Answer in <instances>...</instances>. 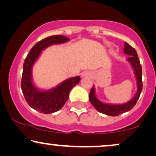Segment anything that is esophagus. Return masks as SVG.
I'll use <instances>...</instances> for the list:
<instances>
[{
	"label": "esophagus",
	"mask_w": 156,
	"mask_h": 156,
	"mask_svg": "<svg viewBox=\"0 0 156 156\" xmlns=\"http://www.w3.org/2000/svg\"><path fill=\"white\" fill-rule=\"evenodd\" d=\"M82 78H91V74L89 72H86L83 73L81 76Z\"/></svg>",
	"instance_id": "34e87169"
}]
</instances>
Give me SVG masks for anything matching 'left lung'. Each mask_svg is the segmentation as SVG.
Here are the masks:
<instances>
[{
	"label": "left lung",
	"instance_id": "8db88e82",
	"mask_svg": "<svg viewBox=\"0 0 156 156\" xmlns=\"http://www.w3.org/2000/svg\"><path fill=\"white\" fill-rule=\"evenodd\" d=\"M123 52L124 54L129 56V57L127 58L126 60L130 63L131 66L134 70L135 77H136V86H137L136 93L132 99H131L129 102H126L124 104H108V103L101 102L99 99H98L95 94V87L94 86H93L89 93L90 102L97 111L101 113L105 114L107 115L118 116L122 113L129 111L136 105L142 90V66L140 65L137 53H136V50L126 42H125L124 44Z\"/></svg>",
	"mask_w": 156,
	"mask_h": 156
}]
</instances>
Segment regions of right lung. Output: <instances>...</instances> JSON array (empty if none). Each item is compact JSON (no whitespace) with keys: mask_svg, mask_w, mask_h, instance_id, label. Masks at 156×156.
<instances>
[{"mask_svg":"<svg viewBox=\"0 0 156 156\" xmlns=\"http://www.w3.org/2000/svg\"><path fill=\"white\" fill-rule=\"evenodd\" d=\"M69 41L68 37L60 35L46 37L33 46L24 62L21 82L22 93L27 104L41 113L50 114L59 110L68 99L70 90L80 80L79 76L70 78L48 90L37 89L33 83L32 69L42 51L52 45L64 44Z\"/></svg>","mask_w":156,"mask_h":156,"instance_id":"add662e5","label":"right lung"}]
</instances>
